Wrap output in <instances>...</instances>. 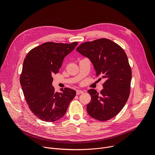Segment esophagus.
Segmentation results:
<instances>
[{"instance_id": "esophagus-1", "label": "esophagus", "mask_w": 155, "mask_h": 155, "mask_svg": "<svg viewBox=\"0 0 155 155\" xmlns=\"http://www.w3.org/2000/svg\"><path fill=\"white\" fill-rule=\"evenodd\" d=\"M83 93V91H81V90H77V91H76V93H77V95L80 94H82Z\"/></svg>"}]
</instances>
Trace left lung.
I'll return each instance as SVG.
<instances>
[{
    "instance_id": "8db88e82",
    "label": "left lung",
    "mask_w": 155,
    "mask_h": 155,
    "mask_svg": "<svg viewBox=\"0 0 155 155\" xmlns=\"http://www.w3.org/2000/svg\"><path fill=\"white\" fill-rule=\"evenodd\" d=\"M76 50L90 60L96 75L105 80L99 94L94 89L87 91L91 96L86 107L88 114L99 121L114 118L124 107L130 94L132 72L126 53L107 38L83 43Z\"/></svg>"
}]
</instances>
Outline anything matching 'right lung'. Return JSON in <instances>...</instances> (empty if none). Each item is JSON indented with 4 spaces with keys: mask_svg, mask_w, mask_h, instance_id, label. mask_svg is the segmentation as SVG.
I'll list each match as a JSON object with an SVG mask.
<instances>
[{
    "mask_svg": "<svg viewBox=\"0 0 155 155\" xmlns=\"http://www.w3.org/2000/svg\"><path fill=\"white\" fill-rule=\"evenodd\" d=\"M78 42H46L31 50L24 60L20 83L31 112L39 119L54 122L67 111L76 91L70 88L54 91L53 74L58 73L64 58L72 52Z\"/></svg>",
    "mask_w": 155,
    "mask_h": 155,
    "instance_id": "add662e5",
    "label": "right lung"
}]
</instances>
